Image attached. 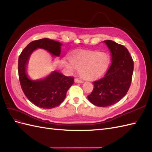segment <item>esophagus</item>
Instances as JSON below:
<instances>
[{
    "label": "esophagus",
    "instance_id": "obj_1",
    "mask_svg": "<svg viewBox=\"0 0 152 152\" xmlns=\"http://www.w3.org/2000/svg\"><path fill=\"white\" fill-rule=\"evenodd\" d=\"M75 82H76V83H83V81L82 80H80L79 79H75Z\"/></svg>",
    "mask_w": 152,
    "mask_h": 152
}]
</instances>
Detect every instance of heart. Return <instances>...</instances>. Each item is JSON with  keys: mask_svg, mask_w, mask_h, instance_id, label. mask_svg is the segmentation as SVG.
<instances>
[{"mask_svg": "<svg viewBox=\"0 0 152 152\" xmlns=\"http://www.w3.org/2000/svg\"><path fill=\"white\" fill-rule=\"evenodd\" d=\"M70 62L77 70H80V75L84 79L93 80L107 70L110 57L107 53L100 51H80L72 55ZM66 66L71 70L73 69L68 63H66Z\"/></svg>", "mask_w": 152, "mask_h": 152, "instance_id": "heart-1", "label": "heart"}]
</instances>
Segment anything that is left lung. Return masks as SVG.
<instances>
[{
	"label": "left lung",
	"mask_w": 152,
	"mask_h": 152,
	"mask_svg": "<svg viewBox=\"0 0 152 152\" xmlns=\"http://www.w3.org/2000/svg\"><path fill=\"white\" fill-rule=\"evenodd\" d=\"M103 42L111 53L112 64L103 78L93 82V91L87 96L91 103L99 107L114 104L126 95L134 70V62L126 48L110 40Z\"/></svg>",
	"instance_id": "1"
}]
</instances>
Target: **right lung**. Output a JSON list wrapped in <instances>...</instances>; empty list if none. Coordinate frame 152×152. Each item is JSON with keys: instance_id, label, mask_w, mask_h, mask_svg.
Returning a JSON list of instances; mask_svg holds the SVG:
<instances>
[{"instance_id": "right-lung-1", "label": "right lung", "mask_w": 152, "mask_h": 152, "mask_svg": "<svg viewBox=\"0 0 152 152\" xmlns=\"http://www.w3.org/2000/svg\"><path fill=\"white\" fill-rule=\"evenodd\" d=\"M61 45L47 38L32 41L22 50L18 59V75L21 89L30 102L39 108L50 109L60 104L74 79L54 71L45 79L31 80L26 74V65L30 54L36 49H44L54 56H59Z\"/></svg>"}]
</instances>
